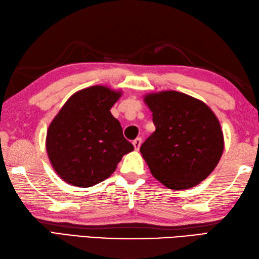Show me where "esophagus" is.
<instances>
[{
	"label": "esophagus",
	"instance_id": "obj_1",
	"mask_svg": "<svg viewBox=\"0 0 259 259\" xmlns=\"http://www.w3.org/2000/svg\"><path fill=\"white\" fill-rule=\"evenodd\" d=\"M133 145H134V147H135V149H136V150H139V148H140V146H141V138H137V139H135V140H134V142H133Z\"/></svg>",
	"mask_w": 259,
	"mask_h": 259
}]
</instances>
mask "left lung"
I'll use <instances>...</instances> for the list:
<instances>
[{"label": "left lung", "mask_w": 259, "mask_h": 259, "mask_svg": "<svg viewBox=\"0 0 259 259\" xmlns=\"http://www.w3.org/2000/svg\"><path fill=\"white\" fill-rule=\"evenodd\" d=\"M156 131L140 147L153 177L170 189H188L206 179L224 151L216 115L200 100L177 91L145 97Z\"/></svg>", "instance_id": "left-lung-1"}]
</instances>
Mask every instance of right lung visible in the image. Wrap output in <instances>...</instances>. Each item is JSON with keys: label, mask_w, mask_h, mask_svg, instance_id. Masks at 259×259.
<instances>
[{"label": "right lung", "mask_w": 259, "mask_h": 259, "mask_svg": "<svg viewBox=\"0 0 259 259\" xmlns=\"http://www.w3.org/2000/svg\"><path fill=\"white\" fill-rule=\"evenodd\" d=\"M121 93L95 85L65 102L47 134V151L68 184L91 187L109 178L125 153L134 150L110 109Z\"/></svg>", "instance_id": "right-lung-1"}]
</instances>
